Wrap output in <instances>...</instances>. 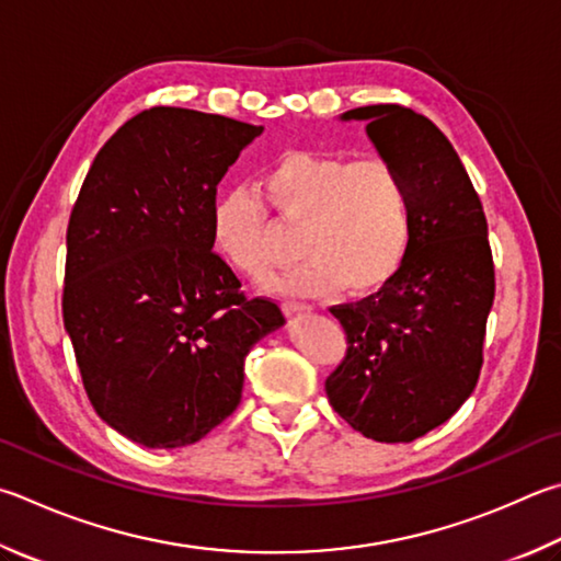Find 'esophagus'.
Instances as JSON below:
<instances>
[{
    "label": "esophagus",
    "instance_id": "obj_1",
    "mask_svg": "<svg viewBox=\"0 0 561 561\" xmlns=\"http://www.w3.org/2000/svg\"><path fill=\"white\" fill-rule=\"evenodd\" d=\"M282 311L287 319H294V316H304V313H311V307H307V304H294V301H287L282 304Z\"/></svg>",
    "mask_w": 561,
    "mask_h": 561
}]
</instances>
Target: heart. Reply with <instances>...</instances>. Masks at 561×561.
<instances>
[{"mask_svg":"<svg viewBox=\"0 0 561 561\" xmlns=\"http://www.w3.org/2000/svg\"><path fill=\"white\" fill-rule=\"evenodd\" d=\"M250 188L226 191L210 210V240L220 260L248 279H264L282 254V232H299L304 262L272 284L291 297H351L380 291L410 250L412 220L404 181L385 159L289 149Z\"/></svg>","mask_w":561,"mask_h":561,"instance_id":"heart-1","label":"heart"}]
</instances>
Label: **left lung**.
<instances>
[{
	"label": "left lung",
	"instance_id": "1",
	"mask_svg": "<svg viewBox=\"0 0 561 561\" xmlns=\"http://www.w3.org/2000/svg\"><path fill=\"white\" fill-rule=\"evenodd\" d=\"M397 169L410 196L412 238L400 272L351 307H333L348 355L325 394L355 432L414 442L458 412L481 375L495 297L488 222L473 183L444 131L400 105L355 107L341 122Z\"/></svg>",
	"mask_w": 561,
	"mask_h": 561
}]
</instances>
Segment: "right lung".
<instances>
[{
  "label": "right lung",
  "instance_id": "right-lung-1",
  "mask_svg": "<svg viewBox=\"0 0 561 561\" xmlns=\"http://www.w3.org/2000/svg\"><path fill=\"white\" fill-rule=\"evenodd\" d=\"M264 127L183 107L125 122L66 236L64 323L100 420L147 449L196 444L236 412L245 358L284 316L213 252L216 188Z\"/></svg>",
  "mask_w": 561,
  "mask_h": 561
}]
</instances>
